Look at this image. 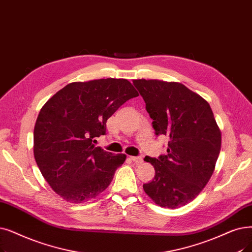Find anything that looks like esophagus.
<instances>
[{
    "instance_id": "34e87169",
    "label": "esophagus",
    "mask_w": 252,
    "mask_h": 252,
    "mask_svg": "<svg viewBox=\"0 0 252 252\" xmlns=\"http://www.w3.org/2000/svg\"><path fill=\"white\" fill-rule=\"evenodd\" d=\"M129 158L136 163H141L142 161H143V158H142L141 157H129Z\"/></svg>"
}]
</instances>
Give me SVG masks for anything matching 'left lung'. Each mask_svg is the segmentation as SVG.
Returning a JSON list of instances; mask_svg holds the SVG:
<instances>
[{
    "label": "left lung",
    "instance_id": "obj_1",
    "mask_svg": "<svg viewBox=\"0 0 252 252\" xmlns=\"http://www.w3.org/2000/svg\"><path fill=\"white\" fill-rule=\"evenodd\" d=\"M153 119L156 135L169 138L166 155L146 157L156 170L143 184L156 204L179 208L198 195L211 178L221 147V133L210 105L178 82L133 80Z\"/></svg>",
    "mask_w": 252,
    "mask_h": 252
}]
</instances>
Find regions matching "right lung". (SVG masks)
<instances>
[{"label": "right lung", "mask_w": 252, "mask_h": 252, "mask_svg": "<svg viewBox=\"0 0 252 252\" xmlns=\"http://www.w3.org/2000/svg\"><path fill=\"white\" fill-rule=\"evenodd\" d=\"M138 95L126 79L73 82L41 108L34 157L43 177L63 200L86 202L111 183L126 157L95 147V139L106 134L107 119Z\"/></svg>", "instance_id": "add662e5"}]
</instances>
